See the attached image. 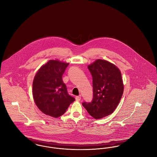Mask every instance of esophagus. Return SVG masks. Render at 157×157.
Wrapping results in <instances>:
<instances>
[{
	"label": "esophagus",
	"mask_w": 157,
	"mask_h": 157,
	"mask_svg": "<svg viewBox=\"0 0 157 157\" xmlns=\"http://www.w3.org/2000/svg\"><path fill=\"white\" fill-rule=\"evenodd\" d=\"M75 98H76V99L77 101H80V100L81 99V95H79V96H76Z\"/></svg>",
	"instance_id": "34e87169"
}]
</instances>
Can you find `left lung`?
<instances>
[{
  "label": "left lung",
  "mask_w": 157,
  "mask_h": 157,
  "mask_svg": "<svg viewBox=\"0 0 157 157\" xmlns=\"http://www.w3.org/2000/svg\"><path fill=\"white\" fill-rule=\"evenodd\" d=\"M88 68L92 76L93 99L82 105L90 116L98 120L115 111L122 96L124 84L120 69L107 60H96Z\"/></svg>",
  "instance_id": "obj_1"
}]
</instances>
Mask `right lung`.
<instances>
[{"instance_id":"add662e5","label":"right lung","mask_w":157,"mask_h":157,"mask_svg":"<svg viewBox=\"0 0 157 157\" xmlns=\"http://www.w3.org/2000/svg\"><path fill=\"white\" fill-rule=\"evenodd\" d=\"M68 63L50 60L38 70L33 79V97L37 108L47 115L58 118L75 98L67 93L62 77Z\"/></svg>"}]
</instances>
